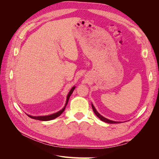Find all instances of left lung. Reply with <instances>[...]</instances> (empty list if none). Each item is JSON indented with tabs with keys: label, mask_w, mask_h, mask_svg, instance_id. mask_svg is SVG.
Segmentation results:
<instances>
[{
	"label": "left lung",
	"mask_w": 159,
	"mask_h": 159,
	"mask_svg": "<svg viewBox=\"0 0 159 159\" xmlns=\"http://www.w3.org/2000/svg\"><path fill=\"white\" fill-rule=\"evenodd\" d=\"M92 105V109H93V111H94V113H95V115H97V116L102 120V121H104V122H105V123H119V122H117V121H111V120H109V119H106V118H105L104 117H103L102 115H101L97 111H96V109H95V108L94 107V106L93 105Z\"/></svg>",
	"instance_id": "1"
}]
</instances>
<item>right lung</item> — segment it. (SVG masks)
Masks as SVG:
<instances>
[{
    "instance_id": "obj_1",
    "label": "right lung",
    "mask_w": 159,
    "mask_h": 159,
    "mask_svg": "<svg viewBox=\"0 0 159 159\" xmlns=\"http://www.w3.org/2000/svg\"><path fill=\"white\" fill-rule=\"evenodd\" d=\"M75 89V87L72 88L70 90V91L69 92L68 96H67V100H66V105L61 110H60V111L57 112L56 113H54V114H52V115H47V116H38V117H34V116H31V115H27L28 117L32 118V119H37V120H40V121H50V120H52L54 119H56V117H57L58 116H60V115L64 112V111L66 107L67 104H68V100H69V98L70 97V95H71V93H73V91L74 89Z\"/></svg>"
}]
</instances>
